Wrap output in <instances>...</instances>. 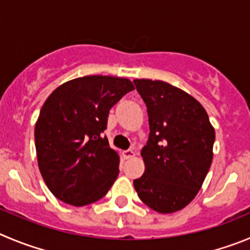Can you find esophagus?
<instances>
[{
    "label": "esophagus",
    "mask_w": 250,
    "mask_h": 250,
    "mask_svg": "<svg viewBox=\"0 0 250 250\" xmlns=\"http://www.w3.org/2000/svg\"><path fill=\"white\" fill-rule=\"evenodd\" d=\"M134 155H136V151L133 150V149H128V150L123 151V157H125V159H130V158H133Z\"/></svg>",
    "instance_id": "34e87169"
}]
</instances>
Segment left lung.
Wrapping results in <instances>:
<instances>
[{"label": "left lung", "mask_w": 250, "mask_h": 250, "mask_svg": "<svg viewBox=\"0 0 250 250\" xmlns=\"http://www.w3.org/2000/svg\"><path fill=\"white\" fill-rule=\"evenodd\" d=\"M146 106L149 138L141 151L146 170L133 185L159 213L188 206L197 195L213 158L214 128L196 99L160 80L133 81Z\"/></svg>", "instance_id": "obj_1"}]
</instances>
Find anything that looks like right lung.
I'll return each mask as SVG.
<instances>
[{"label":"right lung","mask_w":250,"mask_h":250,"mask_svg":"<svg viewBox=\"0 0 250 250\" xmlns=\"http://www.w3.org/2000/svg\"><path fill=\"white\" fill-rule=\"evenodd\" d=\"M132 81L90 75L62 83L49 95L34 129L37 159L51 193L85 206L102 199L117 179L120 155L104 136L109 109Z\"/></svg>","instance_id":"1"}]
</instances>
